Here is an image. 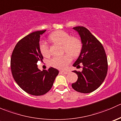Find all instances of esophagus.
<instances>
[{
  "label": "esophagus",
  "mask_w": 121,
  "mask_h": 121,
  "mask_svg": "<svg viewBox=\"0 0 121 121\" xmlns=\"http://www.w3.org/2000/svg\"><path fill=\"white\" fill-rule=\"evenodd\" d=\"M60 72H61V73H63V74H68V73H69V71H63V70L61 71Z\"/></svg>",
  "instance_id": "34e87169"
}]
</instances>
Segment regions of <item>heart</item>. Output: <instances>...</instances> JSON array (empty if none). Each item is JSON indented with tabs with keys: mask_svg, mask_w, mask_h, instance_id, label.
<instances>
[{
	"mask_svg": "<svg viewBox=\"0 0 121 121\" xmlns=\"http://www.w3.org/2000/svg\"><path fill=\"white\" fill-rule=\"evenodd\" d=\"M50 39L53 43L63 46L64 52H66L72 57H77L81 53L82 43L80 39L75 37H71L70 35L65 31L63 30L54 31L50 35ZM40 49L43 56L48 57L50 54L49 47L46 43L43 42L40 44ZM69 55L65 54L54 57L50 61V64L54 68L64 69L71 60Z\"/></svg>",
	"mask_w": 121,
	"mask_h": 121,
	"instance_id": "1",
	"label": "heart"
}]
</instances>
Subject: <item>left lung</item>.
Here are the masks:
<instances>
[{"label":"left lung","mask_w":121,"mask_h":121,"mask_svg":"<svg viewBox=\"0 0 121 121\" xmlns=\"http://www.w3.org/2000/svg\"><path fill=\"white\" fill-rule=\"evenodd\" d=\"M81 38L82 49L73 66L82 65V72L74 70L78 75L77 81L72 84L75 91L81 93L93 92L102 84L108 71V62L105 50L101 43L86 28L82 26L73 27Z\"/></svg>","instance_id":"left-lung-1"}]
</instances>
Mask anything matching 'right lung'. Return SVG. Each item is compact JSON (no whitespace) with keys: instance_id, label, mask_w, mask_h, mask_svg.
I'll return each instance as SVG.
<instances>
[{"instance_id":"add662e5","label":"right lung","mask_w":121,"mask_h":121,"mask_svg":"<svg viewBox=\"0 0 121 121\" xmlns=\"http://www.w3.org/2000/svg\"><path fill=\"white\" fill-rule=\"evenodd\" d=\"M46 30L36 31L23 38L17 43L11 57L13 78L22 89L33 95H42L50 90L58 74V69L47 71L38 68V61H42L40 49V36Z\"/></svg>"}]
</instances>
